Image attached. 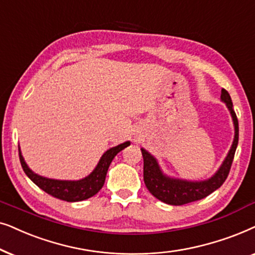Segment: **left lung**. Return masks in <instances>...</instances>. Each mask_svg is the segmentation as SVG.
Masks as SVG:
<instances>
[{"label":"left lung","instance_id":"left-lung-1","mask_svg":"<svg viewBox=\"0 0 255 255\" xmlns=\"http://www.w3.org/2000/svg\"><path fill=\"white\" fill-rule=\"evenodd\" d=\"M220 99L224 104H226L227 110L230 111L231 117L234 125V138L225 159L215 175L204 181H188L170 177L165 175L159 167L157 159L150 152L141 148L143 155V179L144 184L152 196L156 197L158 201L170 205H184L188 203L199 201L205 198L210 193L216 191L223 185L225 179L229 176L231 165H232L234 152L238 145L239 138V127L238 119L233 111V104L231 97L226 90H222Z\"/></svg>","mask_w":255,"mask_h":255}]
</instances>
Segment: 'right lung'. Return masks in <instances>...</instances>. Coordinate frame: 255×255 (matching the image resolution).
<instances>
[{
    "mask_svg": "<svg viewBox=\"0 0 255 255\" xmlns=\"http://www.w3.org/2000/svg\"><path fill=\"white\" fill-rule=\"evenodd\" d=\"M130 145V141H126L124 143L117 145V147L110 148L98 162L97 167L86 177L78 179V181H65V179H53L47 178L44 176H40L36 172H33L28 167L24 158H23L21 148L18 145L19 151V161H21L22 168L26 176L35 183V184L45 191L49 195L56 197V198L62 199L66 202H80L85 199L91 198L100 191V189L104 186L105 178H106L107 170L110 168L112 161L117 156L118 152H120L122 149Z\"/></svg>",
    "mask_w": 255,
    "mask_h": 255,
    "instance_id": "add662e5",
    "label": "right lung"
}]
</instances>
